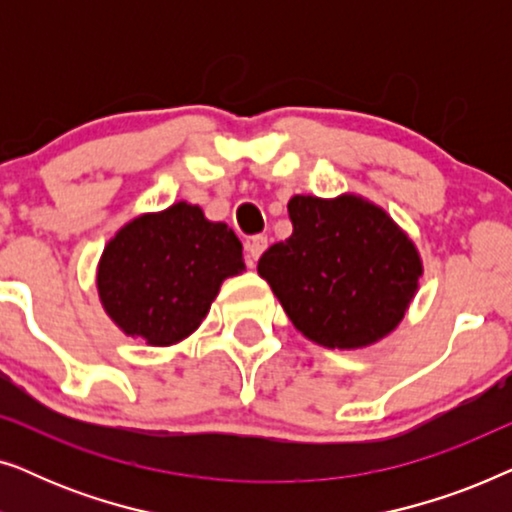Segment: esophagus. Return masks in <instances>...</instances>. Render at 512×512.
<instances>
[{
    "instance_id": "34e87169",
    "label": "esophagus",
    "mask_w": 512,
    "mask_h": 512,
    "mask_svg": "<svg viewBox=\"0 0 512 512\" xmlns=\"http://www.w3.org/2000/svg\"><path fill=\"white\" fill-rule=\"evenodd\" d=\"M268 249V237L265 235H254L251 240L247 242V254H249V265L254 268L258 258H261L263 251Z\"/></svg>"
}]
</instances>
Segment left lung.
Returning <instances> with one entry per match:
<instances>
[{
    "mask_svg": "<svg viewBox=\"0 0 512 512\" xmlns=\"http://www.w3.org/2000/svg\"><path fill=\"white\" fill-rule=\"evenodd\" d=\"M291 237L258 261L293 326L328 349L375 345L401 324L422 258L408 233L361 195H293Z\"/></svg>",
    "mask_w": 512,
    "mask_h": 512,
    "instance_id": "obj_1",
    "label": "left lung"
}]
</instances>
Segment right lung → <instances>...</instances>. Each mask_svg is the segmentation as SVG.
<instances>
[{
	"mask_svg": "<svg viewBox=\"0 0 512 512\" xmlns=\"http://www.w3.org/2000/svg\"><path fill=\"white\" fill-rule=\"evenodd\" d=\"M242 242L198 205L174 202L118 230L97 263V293L130 338L170 347L207 317L223 279L242 275Z\"/></svg>",
	"mask_w": 512,
	"mask_h": 512,
	"instance_id": "obj_1",
	"label": "right lung"
}]
</instances>
